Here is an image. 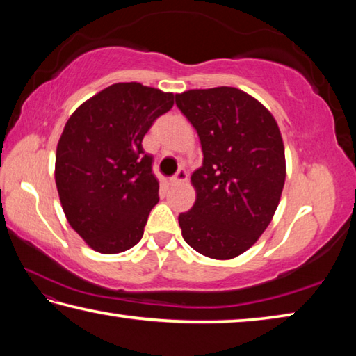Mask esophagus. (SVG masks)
Returning a JSON list of instances; mask_svg holds the SVG:
<instances>
[{"mask_svg":"<svg viewBox=\"0 0 356 356\" xmlns=\"http://www.w3.org/2000/svg\"><path fill=\"white\" fill-rule=\"evenodd\" d=\"M186 179H188V172H186L185 168H180V170L176 172V176L171 177V184L172 185L184 184V182H186Z\"/></svg>","mask_w":356,"mask_h":356,"instance_id":"obj_1","label":"esophagus"}]
</instances>
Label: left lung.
Segmentation results:
<instances>
[{
  "mask_svg": "<svg viewBox=\"0 0 356 356\" xmlns=\"http://www.w3.org/2000/svg\"><path fill=\"white\" fill-rule=\"evenodd\" d=\"M176 105L200 136L196 201L179 215L182 237L202 256L237 257L257 242L278 207L286 156L275 118L237 88L191 89Z\"/></svg>",
  "mask_w": 356,
  "mask_h": 356,
  "instance_id": "1",
  "label": "left lung"
}]
</instances>
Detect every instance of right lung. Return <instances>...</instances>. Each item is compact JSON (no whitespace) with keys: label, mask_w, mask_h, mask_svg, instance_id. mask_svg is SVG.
<instances>
[{"label":"right lung","mask_w":356,"mask_h":356,"mask_svg":"<svg viewBox=\"0 0 356 356\" xmlns=\"http://www.w3.org/2000/svg\"><path fill=\"white\" fill-rule=\"evenodd\" d=\"M174 94L116 83L76 108L56 149L55 180L69 225L94 251L116 254L140 242L159 202L152 155L141 146Z\"/></svg>","instance_id":"1"}]
</instances>
